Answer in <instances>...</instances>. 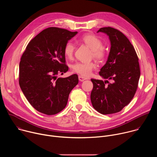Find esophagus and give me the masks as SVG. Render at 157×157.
I'll return each mask as SVG.
<instances>
[{
  "label": "esophagus",
  "instance_id": "obj_1",
  "mask_svg": "<svg viewBox=\"0 0 157 157\" xmlns=\"http://www.w3.org/2000/svg\"><path fill=\"white\" fill-rule=\"evenodd\" d=\"M78 78H79V80L80 81H83L87 79L86 78H85V77H84V76H81V75H79Z\"/></svg>",
  "mask_w": 157,
  "mask_h": 157
}]
</instances>
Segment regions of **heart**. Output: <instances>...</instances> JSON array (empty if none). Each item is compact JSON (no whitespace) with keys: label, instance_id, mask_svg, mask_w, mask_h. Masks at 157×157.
<instances>
[{"label":"heart","instance_id":"1","mask_svg":"<svg viewBox=\"0 0 157 157\" xmlns=\"http://www.w3.org/2000/svg\"><path fill=\"white\" fill-rule=\"evenodd\" d=\"M80 41L91 49L92 56L98 60H103L106 56V52L102 47L101 40L94 35L88 34L84 35ZM75 47V44L68 41L64 47L63 52L67 59H71L73 56ZM96 68V64L94 61L89 62H76L72 66L73 71L82 76H88L91 75L92 71Z\"/></svg>","mask_w":157,"mask_h":157}]
</instances>
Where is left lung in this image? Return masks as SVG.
<instances>
[{
    "instance_id": "obj_1",
    "label": "left lung",
    "mask_w": 157,
    "mask_h": 157,
    "mask_svg": "<svg viewBox=\"0 0 157 157\" xmlns=\"http://www.w3.org/2000/svg\"><path fill=\"white\" fill-rule=\"evenodd\" d=\"M99 32L109 36L111 44L99 75L111 82L91 79V100L93 107L105 115L119 113L130 102L137 91L140 71L136 52L125 35L110 27L101 28Z\"/></svg>"
}]
</instances>
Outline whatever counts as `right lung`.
<instances>
[{
    "label": "right lung",
    "mask_w": 157,
    "mask_h": 157,
    "mask_svg": "<svg viewBox=\"0 0 157 157\" xmlns=\"http://www.w3.org/2000/svg\"><path fill=\"white\" fill-rule=\"evenodd\" d=\"M77 32L58 27L41 31L27 44L19 64V85L29 103L44 114L55 115L66 106L78 83L75 74L56 78L68 70L63 49Z\"/></svg>",
    "instance_id": "right-lung-1"
}]
</instances>
